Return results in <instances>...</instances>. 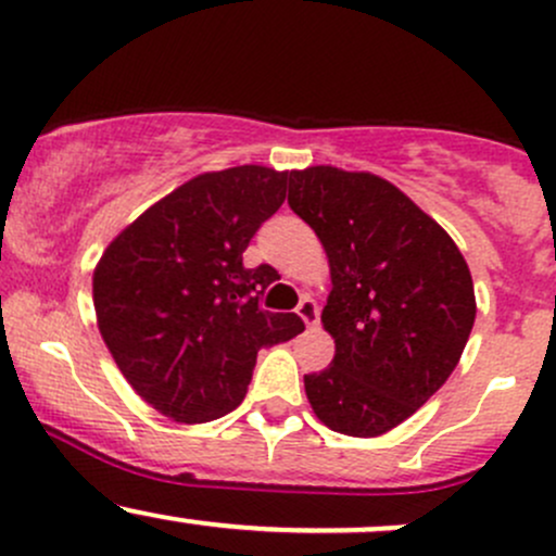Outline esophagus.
I'll return each mask as SVG.
<instances>
[{"mask_svg": "<svg viewBox=\"0 0 556 556\" xmlns=\"http://www.w3.org/2000/svg\"><path fill=\"white\" fill-rule=\"evenodd\" d=\"M298 316L306 321L308 329H314L316 325H319V306H316V301H311V298H303V301L298 303Z\"/></svg>", "mask_w": 556, "mask_h": 556, "instance_id": "34e87169", "label": "esophagus"}]
</instances>
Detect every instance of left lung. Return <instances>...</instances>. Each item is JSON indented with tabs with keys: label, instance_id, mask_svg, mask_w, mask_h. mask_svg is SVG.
Wrapping results in <instances>:
<instances>
[{
	"label": "left lung",
	"instance_id": "obj_1",
	"mask_svg": "<svg viewBox=\"0 0 556 556\" xmlns=\"http://www.w3.org/2000/svg\"><path fill=\"white\" fill-rule=\"evenodd\" d=\"M290 208L327 250L334 338L325 371L303 377L329 430L375 438L448 380L475 325V288L446 229L390 181L364 170H290Z\"/></svg>",
	"mask_w": 556,
	"mask_h": 556
}]
</instances>
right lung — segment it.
Segmentation results:
<instances>
[{
    "label": "right lung",
    "mask_w": 556,
    "mask_h": 556,
    "mask_svg": "<svg viewBox=\"0 0 556 556\" xmlns=\"http://www.w3.org/2000/svg\"><path fill=\"white\" fill-rule=\"evenodd\" d=\"M288 170H211L150 205L94 268L97 325L121 375L174 422H211L245 399L261 348L303 332L261 308L271 266H242L285 203Z\"/></svg>",
    "instance_id": "add662e5"
}]
</instances>
